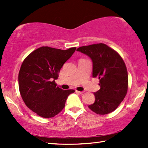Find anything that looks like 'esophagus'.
<instances>
[{"instance_id": "obj_1", "label": "esophagus", "mask_w": 148, "mask_h": 148, "mask_svg": "<svg viewBox=\"0 0 148 148\" xmlns=\"http://www.w3.org/2000/svg\"><path fill=\"white\" fill-rule=\"evenodd\" d=\"M76 92L78 93V94H83L84 92V91H77V90H76Z\"/></svg>"}]
</instances>
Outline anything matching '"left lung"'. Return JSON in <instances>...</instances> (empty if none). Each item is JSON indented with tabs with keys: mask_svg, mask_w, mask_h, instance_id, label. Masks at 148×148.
<instances>
[{
	"mask_svg": "<svg viewBox=\"0 0 148 148\" xmlns=\"http://www.w3.org/2000/svg\"><path fill=\"white\" fill-rule=\"evenodd\" d=\"M77 51L92 59V76L99 80L100 89L94 93L95 103L88 107L100 115L113 112L124 99L128 91V72L122 57L104 43L83 46Z\"/></svg>",
	"mask_w": 148,
	"mask_h": 148,
	"instance_id": "left-lung-1",
	"label": "left lung"
}]
</instances>
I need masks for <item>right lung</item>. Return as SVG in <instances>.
Instances as JSON below:
<instances>
[{
	"mask_svg": "<svg viewBox=\"0 0 148 148\" xmlns=\"http://www.w3.org/2000/svg\"><path fill=\"white\" fill-rule=\"evenodd\" d=\"M76 50L41 47L23 60L18 73L20 95L29 108L38 116L50 118L64 108L68 96L75 91L63 90L57 86L63 64Z\"/></svg>",
	"mask_w": 148,
	"mask_h": 148,
	"instance_id": "obj_1",
	"label": "right lung"
}]
</instances>
